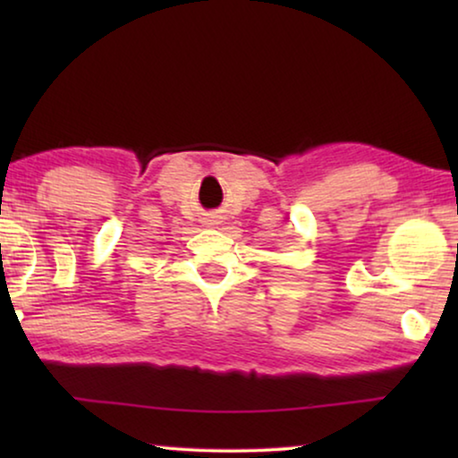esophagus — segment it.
<instances>
[{"label": "esophagus", "mask_w": 458, "mask_h": 458, "mask_svg": "<svg viewBox=\"0 0 458 458\" xmlns=\"http://www.w3.org/2000/svg\"><path fill=\"white\" fill-rule=\"evenodd\" d=\"M221 221H218V216H210L208 221H206V225H218Z\"/></svg>", "instance_id": "34e87169"}]
</instances>
